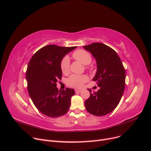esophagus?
Segmentation results:
<instances>
[{"instance_id": "34e87169", "label": "esophagus", "mask_w": 151, "mask_h": 151, "mask_svg": "<svg viewBox=\"0 0 151 151\" xmlns=\"http://www.w3.org/2000/svg\"><path fill=\"white\" fill-rule=\"evenodd\" d=\"M81 90H79V89H76L75 90V92H76V93H81Z\"/></svg>"}]
</instances>
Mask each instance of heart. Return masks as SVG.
Instances as JSON below:
<instances>
[{
    "mask_svg": "<svg viewBox=\"0 0 151 151\" xmlns=\"http://www.w3.org/2000/svg\"><path fill=\"white\" fill-rule=\"evenodd\" d=\"M75 60L79 61L84 65H89L92 60L91 55L83 50H78L72 55ZM61 70L63 74H67L69 72L70 60L68 57H63L60 63ZM89 80L88 77L86 75L72 74L67 79V83L68 86L75 88H81L84 84Z\"/></svg>",
    "mask_w": 151,
    "mask_h": 151,
    "instance_id": "1",
    "label": "heart"
}]
</instances>
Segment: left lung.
Instances as JSON below:
<instances>
[{
  "instance_id": "left-lung-1",
  "label": "left lung",
  "mask_w": 151,
  "mask_h": 151,
  "mask_svg": "<svg viewBox=\"0 0 151 151\" xmlns=\"http://www.w3.org/2000/svg\"><path fill=\"white\" fill-rule=\"evenodd\" d=\"M92 54L97 65L93 81L97 82L100 89L90 93L85 101L86 110L95 116H103L111 113L119 104L125 86V70L116 52L101 43L83 47Z\"/></svg>"
}]
</instances>
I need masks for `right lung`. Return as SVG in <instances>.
Segmentation results:
<instances>
[{
  "instance_id": "right-lung-1",
  "label": "right lung",
  "mask_w": 151,
  "mask_h": 151,
  "mask_svg": "<svg viewBox=\"0 0 151 151\" xmlns=\"http://www.w3.org/2000/svg\"><path fill=\"white\" fill-rule=\"evenodd\" d=\"M76 48L47 45L36 52L28 63L26 78L29 96L36 108L47 116H62L70 108L74 90H58L57 83L62 76V60Z\"/></svg>"
}]
</instances>
